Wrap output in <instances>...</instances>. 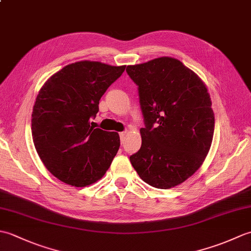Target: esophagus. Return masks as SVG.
<instances>
[{"label":"esophagus","instance_id":"34e87169","mask_svg":"<svg viewBox=\"0 0 251 251\" xmlns=\"http://www.w3.org/2000/svg\"><path fill=\"white\" fill-rule=\"evenodd\" d=\"M126 137H127V132H126V131L120 132V138H121V142H122V143H124L125 139H126Z\"/></svg>","mask_w":251,"mask_h":251}]
</instances>
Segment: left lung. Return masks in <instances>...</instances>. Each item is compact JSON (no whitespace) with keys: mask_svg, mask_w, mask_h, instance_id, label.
<instances>
[{"mask_svg":"<svg viewBox=\"0 0 251 251\" xmlns=\"http://www.w3.org/2000/svg\"><path fill=\"white\" fill-rule=\"evenodd\" d=\"M126 72L138 85L146 124L141 148L130 163L148 184L174 188L190 178L209 152L215 130L210 95L196 73L172 57L128 66Z\"/></svg>","mask_w":251,"mask_h":251,"instance_id":"1","label":"left lung"}]
</instances>
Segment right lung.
Instances as JSON below:
<instances>
[{
    "instance_id": "1",
    "label": "right lung",
    "mask_w": 251,
    "mask_h": 251,
    "mask_svg": "<svg viewBox=\"0 0 251 251\" xmlns=\"http://www.w3.org/2000/svg\"><path fill=\"white\" fill-rule=\"evenodd\" d=\"M125 68L77 61L52 74L40 89L32 112V138L41 161L62 182L87 186L109 169L119 151L120 136L96 128L90 119Z\"/></svg>"
}]
</instances>
